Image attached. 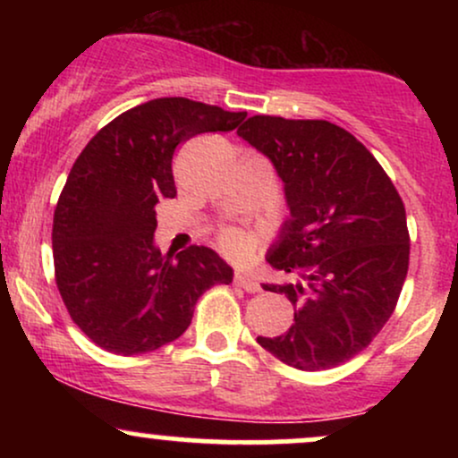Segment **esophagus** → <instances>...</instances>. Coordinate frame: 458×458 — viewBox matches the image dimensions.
<instances>
[{
	"mask_svg": "<svg viewBox=\"0 0 458 458\" xmlns=\"http://www.w3.org/2000/svg\"><path fill=\"white\" fill-rule=\"evenodd\" d=\"M234 284L239 288H243V291H247V293H259L260 291L259 280H256V277L251 276V273H247V271H236L234 273Z\"/></svg>",
	"mask_w": 458,
	"mask_h": 458,
	"instance_id": "34e87169",
	"label": "esophagus"
}]
</instances>
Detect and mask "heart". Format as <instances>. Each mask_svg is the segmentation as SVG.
<instances>
[{"mask_svg":"<svg viewBox=\"0 0 458 458\" xmlns=\"http://www.w3.org/2000/svg\"><path fill=\"white\" fill-rule=\"evenodd\" d=\"M222 245L228 254L243 256V254H247V251H251V247L256 245V239H254V234L243 233V230L230 228L222 234Z\"/></svg>","mask_w":458,"mask_h":458,"instance_id":"1","label":"heart"}]
</instances>
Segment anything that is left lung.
Wrapping results in <instances>:
<instances>
[{
	"label": "left lung",
	"mask_w": 458,
	"mask_h": 458,
	"mask_svg": "<svg viewBox=\"0 0 458 458\" xmlns=\"http://www.w3.org/2000/svg\"><path fill=\"white\" fill-rule=\"evenodd\" d=\"M236 133L273 163L291 211L267 262L299 273L265 284L295 306V323L259 344L299 370L340 366L396 308L409 269L403 199L370 150L327 120L254 115Z\"/></svg>",
	"instance_id": "8db88e82"
}]
</instances>
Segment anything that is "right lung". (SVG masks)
Here are the masks:
<instances>
[{
    "mask_svg": "<svg viewBox=\"0 0 458 458\" xmlns=\"http://www.w3.org/2000/svg\"><path fill=\"white\" fill-rule=\"evenodd\" d=\"M245 115L182 97L152 98L114 118L77 157L51 239L60 295L94 344L115 355L157 351L182 335L204 291L233 282V267L211 247L163 256L155 207L176 196V146L228 133Z\"/></svg>",
    "mask_w": 458,
    "mask_h": 458,
    "instance_id": "right-lung-1",
    "label": "right lung"
}]
</instances>
